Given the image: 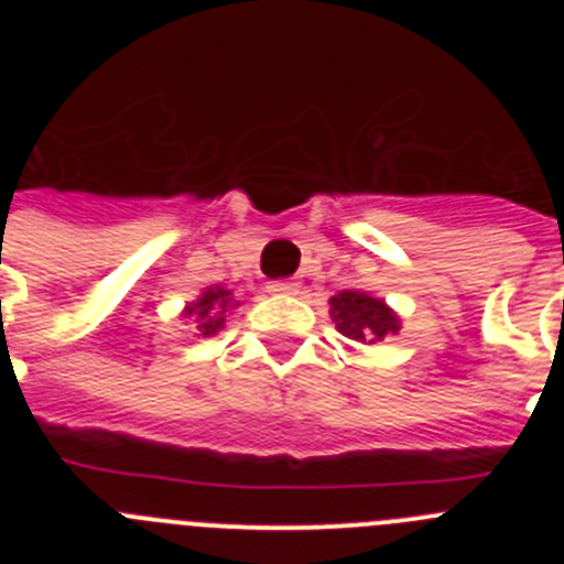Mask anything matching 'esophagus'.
Masks as SVG:
<instances>
[{"mask_svg":"<svg viewBox=\"0 0 564 564\" xmlns=\"http://www.w3.org/2000/svg\"><path fill=\"white\" fill-rule=\"evenodd\" d=\"M268 291L279 293V296H291V293H299V282H268Z\"/></svg>","mask_w":564,"mask_h":564,"instance_id":"34e87169","label":"esophagus"}]
</instances>
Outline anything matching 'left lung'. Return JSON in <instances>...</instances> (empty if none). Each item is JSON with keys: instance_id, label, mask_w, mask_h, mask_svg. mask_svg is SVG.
Listing matches in <instances>:
<instances>
[{"instance_id": "left-lung-1", "label": "left lung", "mask_w": 564, "mask_h": 564, "mask_svg": "<svg viewBox=\"0 0 564 564\" xmlns=\"http://www.w3.org/2000/svg\"><path fill=\"white\" fill-rule=\"evenodd\" d=\"M330 316L341 336L361 344H378L401 330V318L395 316L383 299L364 291H341L330 299Z\"/></svg>"}]
</instances>
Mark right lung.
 <instances>
[{
    "label": "right lung",
    "instance_id": "add662e5",
    "mask_svg": "<svg viewBox=\"0 0 564 564\" xmlns=\"http://www.w3.org/2000/svg\"><path fill=\"white\" fill-rule=\"evenodd\" d=\"M239 305L231 291H226L223 285H212L200 293V296L188 302L183 316L192 318V325L197 327V336H214L220 333L226 325V311L228 307Z\"/></svg>",
    "mask_w": 564,
    "mask_h": 564
}]
</instances>
